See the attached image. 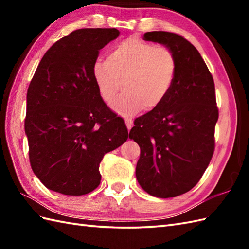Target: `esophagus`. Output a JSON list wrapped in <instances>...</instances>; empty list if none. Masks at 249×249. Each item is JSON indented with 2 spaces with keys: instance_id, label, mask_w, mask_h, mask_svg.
Wrapping results in <instances>:
<instances>
[{
  "instance_id": "34e87169",
  "label": "esophagus",
  "mask_w": 249,
  "mask_h": 249,
  "mask_svg": "<svg viewBox=\"0 0 249 249\" xmlns=\"http://www.w3.org/2000/svg\"><path fill=\"white\" fill-rule=\"evenodd\" d=\"M125 124H126V126H127V129H128V130H130L131 127H133V125H134L133 121H131L130 119H126V120H125Z\"/></svg>"
}]
</instances>
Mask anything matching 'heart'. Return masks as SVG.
<instances>
[{"mask_svg":"<svg viewBox=\"0 0 249 249\" xmlns=\"http://www.w3.org/2000/svg\"><path fill=\"white\" fill-rule=\"evenodd\" d=\"M178 71L177 57L166 46L126 39L111 49L108 59H97L93 77L104 102L111 104L122 87L126 89L113 104L115 111L133 115L158 107L170 93Z\"/></svg>","mask_w":249,"mask_h":249,"instance_id":"b5f03b06","label":"heart"}]
</instances>
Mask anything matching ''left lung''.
Instances as JSON below:
<instances>
[{"mask_svg":"<svg viewBox=\"0 0 249 249\" xmlns=\"http://www.w3.org/2000/svg\"><path fill=\"white\" fill-rule=\"evenodd\" d=\"M144 40L171 49L176 81L167 98L137 118L129 133L140 146L136 177L147 194L172 198L189 192L212 160L218 120L213 77L195 46L170 32H147Z\"/></svg>","mask_w":249,"mask_h":249,"instance_id":"obj_1","label":"left lung"}]
</instances>
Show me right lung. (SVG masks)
Here are the masks:
<instances>
[{
  "instance_id": "add662e5",
  "label": "right lung",
  "mask_w": 249,
  "mask_h": 249,
  "mask_svg": "<svg viewBox=\"0 0 249 249\" xmlns=\"http://www.w3.org/2000/svg\"><path fill=\"white\" fill-rule=\"evenodd\" d=\"M119 35L116 29L73 31L50 47L32 78L24 120L30 162L53 192H93L104 155L128 138L124 120L105 104L92 72L99 50Z\"/></svg>"
}]
</instances>
